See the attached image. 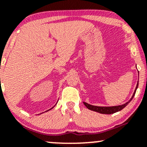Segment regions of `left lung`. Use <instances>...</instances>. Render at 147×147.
<instances>
[{
  "mask_svg": "<svg viewBox=\"0 0 147 147\" xmlns=\"http://www.w3.org/2000/svg\"><path fill=\"white\" fill-rule=\"evenodd\" d=\"M138 84L139 83H138V82H137L136 88H135V92H134L133 94H132L131 99L128 101V102H127L126 103H125L122 105L113 106V107H97V106H93V105H89V104L86 103V102H83V104H84L85 106H86L88 109L91 110V111L98 112V113H103V114H111V113H116V112L120 111L121 110H122L123 109H124L126 106L130 103V101L132 100V98L134 97V96H135L137 88H138Z\"/></svg>",
  "mask_w": 147,
  "mask_h": 147,
  "instance_id": "obj_1",
  "label": "left lung"
}]
</instances>
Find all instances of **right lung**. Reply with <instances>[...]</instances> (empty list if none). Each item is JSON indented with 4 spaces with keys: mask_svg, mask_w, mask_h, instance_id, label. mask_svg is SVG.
I'll list each match as a JSON object with an SVG mask.
<instances>
[{
    "mask_svg": "<svg viewBox=\"0 0 147 147\" xmlns=\"http://www.w3.org/2000/svg\"><path fill=\"white\" fill-rule=\"evenodd\" d=\"M53 108H51V109H53ZM48 111H49V110H48Z\"/></svg>",
    "mask_w": 147,
    "mask_h": 147,
    "instance_id": "1",
    "label": "right lung"
}]
</instances>
